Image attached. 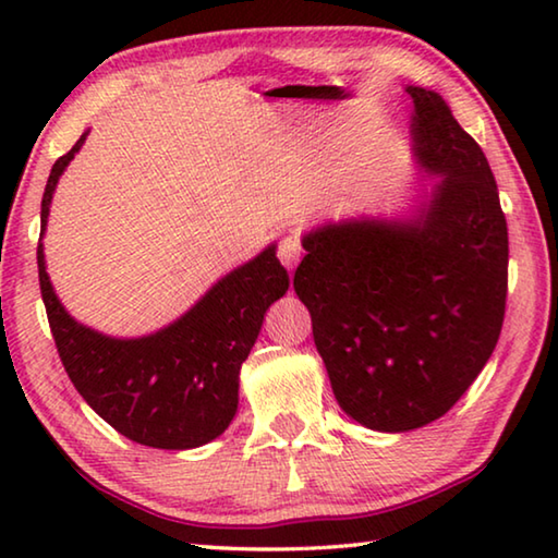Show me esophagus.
<instances>
[{"label": "esophagus", "instance_id": "obj_1", "mask_svg": "<svg viewBox=\"0 0 558 558\" xmlns=\"http://www.w3.org/2000/svg\"><path fill=\"white\" fill-rule=\"evenodd\" d=\"M302 253H305V251H302V243H300L298 235H288V239H282L280 245H278V258L288 270L298 266Z\"/></svg>", "mask_w": 558, "mask_h": 558}]
</instances>
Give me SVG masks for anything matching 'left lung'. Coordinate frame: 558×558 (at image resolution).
Wrapping results in <instances>:
<instances>
[{"label": "left lung", "instance_id": "left-lung-1", "mask_svg": "<svg viewBox=\"0 0 558 558\" xmlns=\"http://www.w3.org/2000/svg\"><path fill=\"white\" fill-rule=\"evenodd\" d=\"M433 196L413 221L310 231L292 288L344 413L403 433L446 415L483 372L507 305V219L480 145L438 93L409 86Z\"/></svg>", "mask_w": 558, "mask_h": 558}]
</instances>
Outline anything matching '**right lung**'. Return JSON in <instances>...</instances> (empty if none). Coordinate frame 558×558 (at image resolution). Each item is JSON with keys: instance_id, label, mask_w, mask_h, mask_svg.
Wrapping results in <instances>:
<instances>
[{"instance_id": "obj_1", "label": "right lung", "mask_w": 558, "mask_h": 558, "mask_svg": "<svg viewBox=\"0 0 558 558\" xmlns=\"http://www.w3.org/2000/svg\"><path fill=\"white\" fill-rule=\"evenodd\" d=\"M83 140L86 135L51 167L41 235L56 182ZM36 263L53 342L75 391L122 436L162 450L199 448L229 428L239 409L241 364L256 344L266 310L290 286L276 245H268L216 282L174 325L149 337L116 339L65 313L46 272L41 243Z\"/></svg>"}]
</instances>
